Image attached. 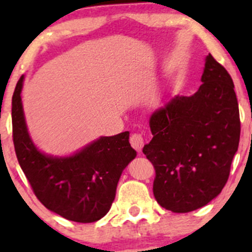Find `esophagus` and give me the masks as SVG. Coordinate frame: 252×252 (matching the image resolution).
<instances>
[{
  "instance_id": "1",
  "label": "esophagus",
  "mask_w": 252,
  "mask_h": 252,
  "mask_svg": "<svg viewBox=\"0 0 252 252\" xmlns=\"http://www.w3.org/2000/svg\"><path fill=\"white\" fill-rule=\"evenodd\" d=\"M130 144L135 150H137L138 153L142 152V148L144 146V138L141 134H132L130 136Z\"/></svg>"
}]
</instances>
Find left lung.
Segmentation results:
<instances>
[{
    "label": "left lung",
    "mask_w": 252,
    "mask_h": 252,
    "mask_svg": "<svg viewBox=\"0 0 252 252\" xmlns=\"http://www.w3.org/2000/svg\"><path fill=\"white\" fill-rule=\"evenodd\" d=\"M201 82L194 94L175 96L153 112V138L143 147L155 168L156 201L175 213L200 209L221 192L239 144L235 85L211 54Z\"/></svg>",
    "instance_id": "obj_1"
}]
</instances>
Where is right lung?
<instances>
[{
  "mask_svg": "<svg viewBox=\"0 0 252 252\" xmlns=\"http://www.w3.org/2000/svg\"><path fill=\"white\" fill-rule=\"evenodd\" d=\"M16 84L11 100L13 141L20 166L36 198L46 209L77 222H94L109 212L118 180L136 158L129 131L102 136L68 156L40 152L26 123L21 91Z\"/></svg>",
  "mask_w": 252,
  "mask_h": 252,
  "instance_id": "1",
  "label": "right lung"
}]
</instances>
